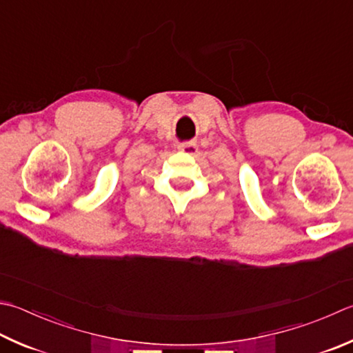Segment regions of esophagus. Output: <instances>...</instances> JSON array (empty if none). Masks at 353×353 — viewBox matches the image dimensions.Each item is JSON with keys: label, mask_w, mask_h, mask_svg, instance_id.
I'll return each mask as SVG.
<instances>
[{"label": "esophagus", "mask_w": 353, "mask_h": 353, "mask_svg": "<svg viewBox=\"0 0 353 353\" xmlns=\"http://www.w3.org/2000/svg\"><path fill=\"white\" fill-rule=\"evenodd\" d=\"M179 150L182 151V153H188V154H194L197 153V142L194 141H190V142H182L179 143Z\"/></svg>", "instance_id": "34e87169"}]
</instances>
